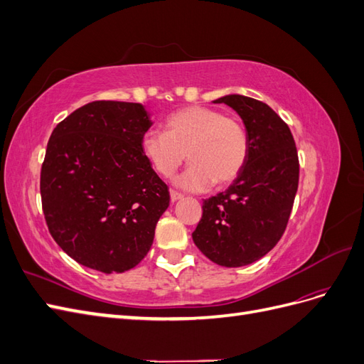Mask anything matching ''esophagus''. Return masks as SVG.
Returning <instances> with one entry per match:
<instances>
[{"mask_svg": "<svg viewBox=\"0 0 364 364\" xmlns=\"http://www.w3.org/2000/svg\"><path fill=\"white\" fill-rule=\"evenodd\" d=\"M170 197H171L173 202H176V200H179V199H183V194L174 191V190H170Z\"/></svg>", "mask_w": 364, "mask_h": 364, "instance_id": "esophagus-1", "label": "esophagus"}]
</instances>
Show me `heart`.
<instances>
[{"mask_svg":"<svg viewBox=\"0 0 364 364\" xmlns=\"http://www.w3.org/2000/svg\"><path fill=\"white\" fill-rule=\"evenodd\" d=\"M164 126L165 132L147 130L142 135V155L164 178L173 176L188 158L190 167L178 179L182 188L203 191L214 183L228 185L243 171L249 135L238 118L193 105L170 114Z\"/></svg>","mask_w":364,"mask_h":364,"instance_id":"b5f03b06","label":"heart"}]
</instances>
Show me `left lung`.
I'll return each instance as SVG.
<instances>
[{"instance_id": "obj_1", "label": "left lung", "mask_w": 364, "mask_h": 364, "mask_svg": "<svg viewBox=\"0 0 364 364\" xmlns=\"http://www.w3.org/2000/svg\"><path fill=\"white\" fill-rule=\"evenodd\" d=\"M230 106L249 135V158L225 193L203 200L194 245L218 266L241 267L266 255L287 228L299 185V158L287 123L270 106L245 95Z\"/></svg>"}]
</instances>
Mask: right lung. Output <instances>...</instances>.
<instances>
[{"mask_svg": "<svg viewBox=\"0 0 364 364\" xmlns=\"http://www.w3.org/2000/svg\"><path fill=\"white\" fill-rule=\"evenodd\" d=\"M150 126L139 103L97 100L53 130L41 168L42 211L54 241L85 267L123 273L151 247L170 193L142 155Z\"/></svg>", "mask_w": 364, "mask_h": 364, "instance_id": "1", "label": "right lung"}]
</instances>
